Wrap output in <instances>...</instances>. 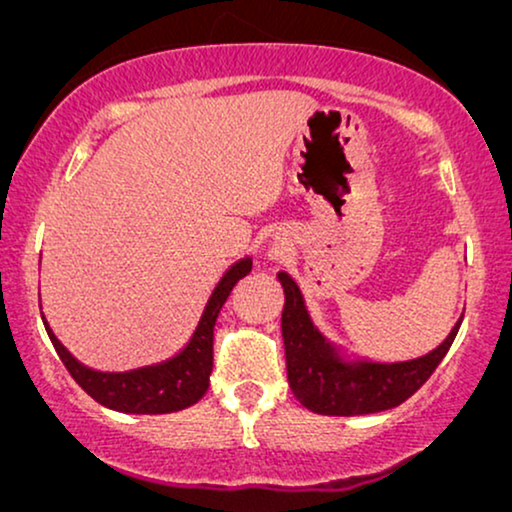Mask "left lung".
Segmentation results:
<instances>
[{
  "label": "left lung",
  "mask_w": 512,
  "mask_h": 512,
  "mask_svg": "<svg viewBox=\"0 0 512 512\" xmlns=\"http://www.w3.org/2000/svg\"><path fill=\"white\" fill-rule=\"evenodd\" d=\"M277 279L284 289L282 338L289 387L317 415H373L408 401L443 361L464 319L461 314L429 354L408 361H375L328 340L312 321L296 279L284 270L277 272Z\"/></svg>",
  "instance_id": "8db88e82"
}]
</instances>
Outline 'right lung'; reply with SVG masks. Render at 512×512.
<instances>
[{"mask_svg": "<svg viewBox=\"0 0 512 512\" xmlns=\"http://www.w3.org/2000/svg\"><path fill=\"white\" fill-rule=\"evenodd\" d=\"M251 265H254L251 256H244L223 272L186 345L170 359L151 363V366L116 370V373L114 370L90 368L62 345L53 328L48 326L44 314H41V319H44L48 338H51L55 352L65 363L69 375L97 403L109 410L125 412V415H167V412L191 408L207 394L209 375H212L214 366L216 319H219L221 307L226 305L233 286L251 272Z\"/></svg>", "mask_w": 512, "mask_h": 512, "instance_id": "obj_1", "label": "right lung"}]
</instances>
